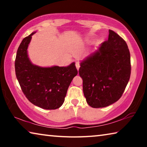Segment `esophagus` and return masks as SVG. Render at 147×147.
Returning a JSON list of instances; mask_svg holds the SVG:
<instances>
[{"label":"esophagus","mask_w":147,"mask_h":147,"mask_svg":"<svg viewBox=\"0 0 147 147\" xmlns=\"http://www.w3.org/2000/svg\"><path fill=\"white\" fill-rule=\"evenodd\" d=\"M75 65H76V67L77 69V70H78L80 67V62L79 61H76Z\"/></svg>","instance_id":"1"}]
</instances>
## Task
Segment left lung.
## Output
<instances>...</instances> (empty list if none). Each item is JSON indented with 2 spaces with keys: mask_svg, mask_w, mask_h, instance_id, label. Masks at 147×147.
<instances>
[{
  "mask_svg": "<svg viewBox=\"0 0 147 147\" xmlns=\"http://www.w3.org/2000/svg\"><path fill=\"white\" fill-rule=\"evenodd\" d=\"M79 75L83 80L87 103L98 108L115 103L121 97L131 73L127 44L109 30L108 39L81 61Z\"/></svg>",
  "mask_w": 147,
  "mask_h": 147,
  "instance_id": "left-lung-1",
  "label": "left lung"
}]
</instances>
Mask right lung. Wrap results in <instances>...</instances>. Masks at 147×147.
<instances>
[{
    "mask_svg": "<svg viewBox=\"0 0 147 147\" xmlns=\"http://www.w3.org/2000/svg\"><path fill=\"white\" fill-rule=\"evenodd\" d=\"M32 32L23 39L15 61L16 74L24 95L31 103L45 109H56L63 104L73 78L78 74L75 63L69 66L42 67L32 63L27 53Z\"/></svg>",
    "mask_w": 147,
    "mask_h": 147,
    "instance_id": "obj_1",
    "label": "right lung"
}]
</instances>
